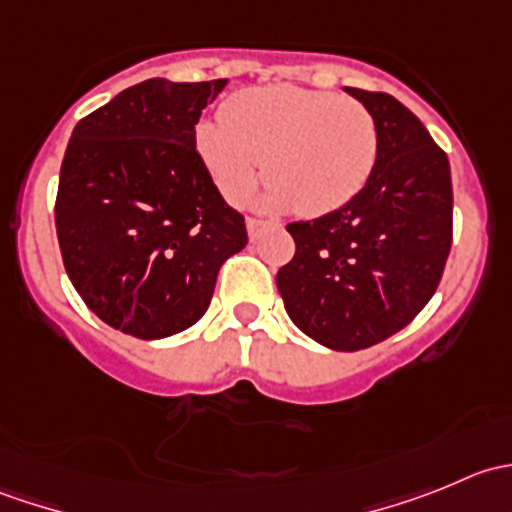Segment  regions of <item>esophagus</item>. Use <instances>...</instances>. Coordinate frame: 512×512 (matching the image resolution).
Here are the masks:
<instances>
[{
    "instance_id": "esophagus-1",
    "label": "esophagus",
    "mask_w": 512,
    "mask_h": 512,
    "mask_svg": "<svg viewBox=\"0 0 512 512\" xmlns=\"http://www.w3.org/2000/svg\"><path fill=\"white\" fill-rule=\"evenodd\" d=\"M270 225H272V223H265V220L247 218V235H250V240H257V237H260L262 232H265Z\"/></svg>"
}]
</instances>
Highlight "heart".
<instances>
[{"label":"heart","instance_id":"1","mask_svg":"<svg viewBox=\"0 0 512 512\" xmlns=\"http://www.w3.org/2000/svg\"><path fill=\"white\" fill-rule=\"evenodd\" d=\"M220 116L198 123L195 148L230 205L247 203L262 163L270 205L334 213L359 195L379 156L374 113L329 91L292 84L247 89Z\"/></svg>","mask_w":512,"mask_h":512}]
</instances>
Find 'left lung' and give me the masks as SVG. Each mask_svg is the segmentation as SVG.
<instances>
[{
	"mask_svg": "<svg viewBox=\"0 0 512 512\" xmlns=\"http://www.w3.org/2000/svg\"><path fill=\"white\" fill-rule=\"evenodd\" d=\"M344 91L374 113L376 165L347 205L287 225L297 250L277 289L307 337L359 352L404 329L436 292L451 252L453 188L446 153L404 103Z\"/></svg>",
	"mask_w": 512,
	"mask_h": 512,
	"instance_id": "8db88e82",
	"label": "left lung"
}]
</instances>
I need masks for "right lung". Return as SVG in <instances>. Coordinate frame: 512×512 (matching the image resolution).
Instances as JSON below:
<instances>
[{"label": "right lung", "mask_w": 512, "mask_h": 512, "mask_svg": "<svg viewBox=\"0 0 512 512\" xmlns=\"http://www.w3.org/2000/svg\"><path fill=\"white\" fill-rule=\"evenodd\" d=\"M227 79H148L76 123L56 193L71 285L98 319L138 339L193 327L223 262L247 245L195 151V126Z\"/></svg>", "instance_id": "right-lung-1"}]
</instances>
